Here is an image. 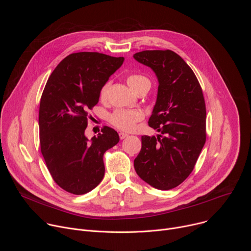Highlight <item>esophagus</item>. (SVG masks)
Listing matches in <instances>:
<instances>
[{"label": "esophagus", "instance_id": "obj_1", "mask_svg": "<svg viewBox=\"0 0 251 251\" xmlns=\"http://www.w3.org/2000/svg\"><path fill=\"white\" fill-rule=\"evenodd\" d=\"M119 137H120V139L122 140V139H125L126 137H128V134H127V133H124V132H120V133H119Z\"/></svg>", "mask_w": 251, "mask_h": 251}]
</instances>
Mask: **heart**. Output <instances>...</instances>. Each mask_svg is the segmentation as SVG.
<instances>
[{"label":"heart","mask_w":251,"mask_h":251,"mask_svg":"<svg viewBox=\"0 0 251 251\" xmlns=\"http://www.w3.org/2000/svg\"><path fill=\"white\" fill-rule=\"evenodd\" d=\"M127 83L134 92H136V90H138L143 85H150V81L147 77L139 75H129L127 77ZM109 86H110V82H106L102 86L100 90V98L102 100L106 99ZM143 117H144V115H143V113L140 110L118 109V110H115L110 115L109 120L118 129H121L124 131H132L136 127V123L141 121Z\"/></svg>","instance_id":"heart-1"}]
</instances>
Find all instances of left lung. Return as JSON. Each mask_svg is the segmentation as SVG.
I'll use <instances>...</instances> for the list:
<instances>
[{
	"label": "left lung",
	"mask_w": 251,
	"mask_h": 251,
	"mask_svg": "<svg viewBox=\"0 0 251 251\" xmlns=\"http://www.w3.org/2000/svg\"><path fill=\"white\" fill-rule=\"evenodd\" d=\"M134 58L149 66L159 86L149 126L161 135L142 136L134 160L137 175L158 190L182 184L194 170L205 143V103L192 68L176 52L143 50Z\"/></svg>",
	"instance_id": "8db88e82"
}]
</instances>
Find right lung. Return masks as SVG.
Instances as JSON below:
<instances>
[{"label":"right lung","mask_w":251,"mask_h":251,"mask_svg":"<svg viewBox=\"0 0 251 251\" xmlns=\"http://www.w3.org/2000/svg\"><path fill=\"white\" fill-rule=\"evenodd\" d=\"M123 61L99 52L71 53L46 84L39 113L41 150L53 181L70 194L84 195L100 184L103 155L119 142L118 133L107 126L90 140L84 132L88 110Z\"/></svg>","instance_id":"add662e5"}]
</instances>
